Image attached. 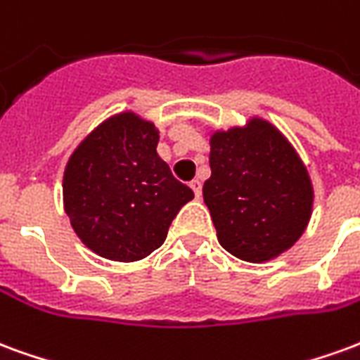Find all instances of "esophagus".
<instances>
[{
  "label": "esophagus",
  "instance_id": "34e87169",
  "mask_svg": "<svg viewBox=\"0 0 360 360\" xmlns=\"http://www.w3.org/2000/svg\"><path fill=\"white\" fill-rule=\"evenodd\" d=\"M191 188H193V193H195L196 198H200V195H202V183L198 179H193L191 181Z\"/></svg>",
  "mask_w": 360,
  "mask_h": 360
}]
</instances>
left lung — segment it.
<instances>
[{
    "label": "left lung",
    "instance_id": "obj_1",
    "mask_svg": "<svg viewBox=\"0 0 360 360\" xmlns=\"http://www.w3.org/2000/svg\"><path fill=\"white\" fill-rule=\"evenodd\" d=\"M204 202L219 245L247 262H266L293 247L309 224L312 185L293 146L264 119L210 139Z\"/></svg>",
    "mask_w": 360,
    "mask_h": 360
}]
</instances>
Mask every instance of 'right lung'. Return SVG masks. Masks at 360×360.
I'll list each match as a JSON object with an SVG mask.
<instances>
[{"instance_id": "add662e5", "label": "right lung", "mask_w": 360, "mask_h": 360, "mask_svg": "<svg viewBox=\"0 0 360 360\" xmlns=\"http://www.w3.org/2000/svg\"><path fill=\"white\" fill-rule=\"evenodd\" d=\"M154 123L117 113L79 144L63 175L75 233L96 255L134 262L162 247L177 212L195 193L158 156Z\"/></svg>"}]
</instances>
